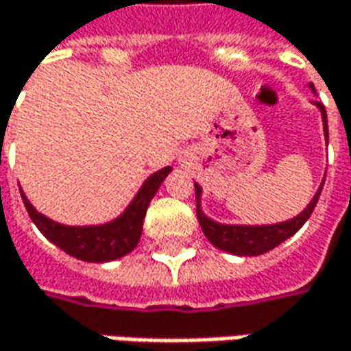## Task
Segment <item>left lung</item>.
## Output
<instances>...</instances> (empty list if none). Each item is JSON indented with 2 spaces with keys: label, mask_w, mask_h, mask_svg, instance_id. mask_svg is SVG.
Listing matches in <instances>:
<instances>
[{
  "label": "left lung",
  "mask_w": 351,
  "mask_h": 351,
  "mask_svg": "<svg viewBox=\"0 0 351 351\" xmlns=\"http://www.w3.org/2000/svg\"><path fill=\"white\" fill-rule=\"evenodd\" d=\"M307 88L311 92H315L313 84H307ZM313 106L322 112V122H324V136L328 143V116L326 108L322 102H313ZM326 180V176H324ZM324 180L319 184V189L315 191L313 199L309 201V205L303 208L302 213L289 221H281V223H273V225H227V223H219L215 219L207 217L201 207V199H203V189L199 182H195V193H197V217L201 223V229L217 249L227 251L231 255H239V257H255V255H263L271 249H275L277 245H281L283 241H287L291 235H295L303 227V223L311 217L313 208L317 205V199L322 195L324 189Z\"/></svg>",
  "instance_id": "left-lung-1"
}]
</instances>
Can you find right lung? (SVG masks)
I'll return each mask as SVG.
<instances>
[{"label": "right lung", "mask_w": 351, "mask_h": 351, "mask_svg": "<svg viewBox=\"0 0 351 351\" xmlns=\"http://www.w3.org/2000/svg\"><path fill=\"white\" fill-rule=\"evenodd\" d=\"M173 167H165L148 176L134 195V199L128 203L116 219L100 223V225H64L46 215H42L38 208L29 203L25 193L19 189L23 205L27 208L34 225L42 231V235L51 241L56 247L66 251L68 255L88 261V263H106L128 255L141 241L143 235V223L146 208L150 205L152 197L156 195L162 180L169 176Z\"/></svg>", "instance_id": "obj_1"}]
</instances>
